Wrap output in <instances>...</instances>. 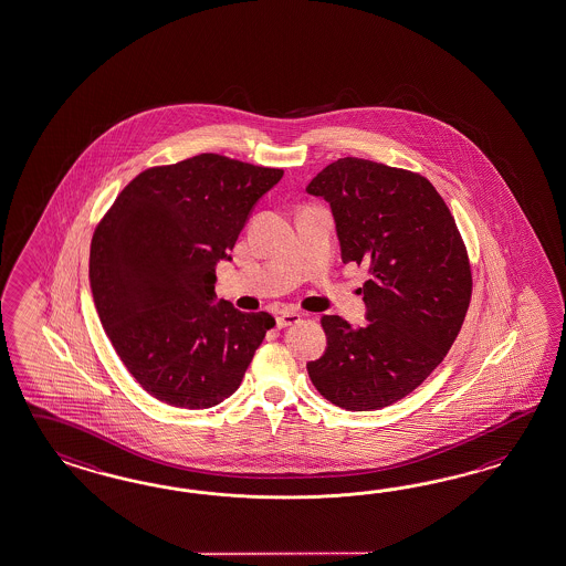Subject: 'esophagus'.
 <instances>
[{
    "instance_id": "obj_1",
    "label": "esophagus",
    "mask_w": 566,
    "mask_h": 566,
    "mask_svg": "<svg viewBox=\"0 0 566 566\" xmlns=\"http://www.w3.org/2000/svg\"><path fill=\"white\" fill-rule=\"evenodd\" d=\"M300 319H302V316H300L297 312H293V310H283V312L276 316V328H287V326L297 324Z\"/></svg>"
}]
</instances>
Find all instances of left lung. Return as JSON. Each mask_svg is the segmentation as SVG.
<instances>
[{
    "label": "left lung",
    "mask_w": 566,
    "mask_h": 566,
    "mask_svg": "<svg viewBox=\"0 0 566 566\" xmlns=\"http://www.w3.org/2000/svg\"><path fill=\"white\" fill-rule=\"evenodd\" d=\"M307 192L331 205L340 259L369 266L367 324L324 316L326 350L307 363L316 390L345 410L408 396L464 324L472 273L455 219L424 176L361 158L326 166Z\"/></svg>",
    "instance_id": "1"
}]
</instances>
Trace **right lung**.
<instances>
[{
	"label": "right lung",
	"instance_id": "right-lung-1",
	"mask_svg": "<svg viewBox=\"0 0 566 566\" xmlns=\"http://www.w3.org/2000/svg\"><path fill=\"white\" fill-rule=\"evenodd\" d=\"M283 178L201 154L133 178L90 247V290L116 355L166 405L201 410L240 388L275 318L216 302V266Z\"/></svg>",
	"mask_w": 566,
	"mask_h": 566
}]
</instances>
